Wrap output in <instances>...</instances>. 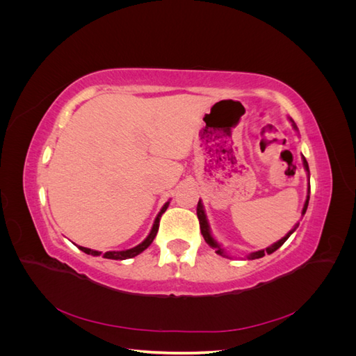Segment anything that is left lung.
Returning <instances> with one entry per match:
<instances>
[{"label": "left lung", "instance_id": "obj_1", "mask_svg": "<svg viewBox=\"0 0 356 356\" xmlns=\"http://www.w3.org/2000/svg\"><path fill=\"white\" fill-rule=\"evenodd\" d=\"M291 122H293V120H291ZM293 127L296 129V131H298V129H297V126H296V123H294V122H293ZM301 159H303V165H305V169H306L307 175H309V165H307V160L305 159V156L301 157ZM309 193H310V184H309V188H307V199H306V202H305V207H303V211H301V215H305V213H306L307 204H309ZM197 218H199L200 232H202V234H203V239L207 241V243H208L209 246L215 248V252L220 254V255H222V257H227V255H225V252H224L222 248L218 245V242L212 238L211 230H209V224H208V220H207V215H204V209H203L202 200H199V203H197ZM297 227H298V224H296V227H294L293 230H289V232L286 233V236H284V238H282L281 241H277V242H276V243H273L272 246L266 248V250L255 251V252L250 254V255H248V260H255V258H261V257H264L266 254H272V252H275V251L277 250V248H281V246L285 243V241L289 238L291 234H293V233L296 232V229H297Z\"/></svg>", "mask_w": 356, "mask_h": 356}]
</instances>
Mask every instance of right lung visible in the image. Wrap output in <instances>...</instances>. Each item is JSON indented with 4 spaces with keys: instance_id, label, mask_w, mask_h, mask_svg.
<instances>
[{
    "instance_id": "1",
    "label": "right lung",
    "mask_w": 356,
    "mask_h": 356,
    "mask_svg": "<svg viewBox=\"0 0 356 356\" xmlns=\"http://www.w3.org/2000/svg\"><path fill=\"white\" fill-rule=\"evenodd\" d=\"M168 207H169V202H166L163 204V208H161L160 212L157 213V217H156L154 224H153V227H152V232H149V234L144 239V242H141L139 245H136L135 248H131V250H126V251H108V252L104 254V258H110V260H127V258H134L138 254H141L144 250H147V248L152 245V242L156 238L157 230H159V222H160V218H161V213H163L168 209ZM79 250H81L83 252L89 254V255H95V257H98V255L102 254L99 251H93V250H89V248H84V246H79Z\"/></svg>"
}]
</instances>
